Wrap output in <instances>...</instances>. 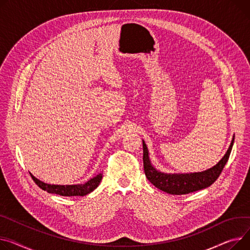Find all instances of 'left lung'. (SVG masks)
Returning <instances> with one entry per match:
<instances>
[{
  "label": "left lung",
  "instance_id": "8db88e82",
  "mask_svg": "<svg viewBox=\"0 0 250 250\" xmlns=\"http://www.w3.org/2000/svg\"><path fill=\"white\" fill-rule=\"evenodd\" d=\"M233 143L234 137L232 138L230 146L223 158L215 166H213L212 168L205 170L203 172L197 173L171 174L161 172L154 167L151 160H149L147 146L145 141L143 140V161L146 177L158 189L173 195H184L198 190L205 189L212 185L221 174L225 164L229 159L232 146H233Z\"/></svg>",
  "mask_w": 250,
  "mask_h": 250
}]
</instances>
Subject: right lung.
Instances as JSON below:
<instances>
[{"label": "right lung", "mask_w": 250, "mask_h": 250, "mask_svg": "<svg viewBox=\"0 0 250 250\" xmlns=\"http://www.w3.org/2000/svg\"><path fill=\"white\" fill-rule=\"evenodd\" d=\"M32 179L37 184L38 187H40L42 190L47 191L48 193L51 194H57L60 196H85L89 193H91L101 183L103 179V174L99 173L95 177L91 178L87 182L83 183V184H76V185H54V184H47L37 179L36 177L33 176L30 173Z\"/></svg>", "instance_id": "add662e5"}]
</instances>
